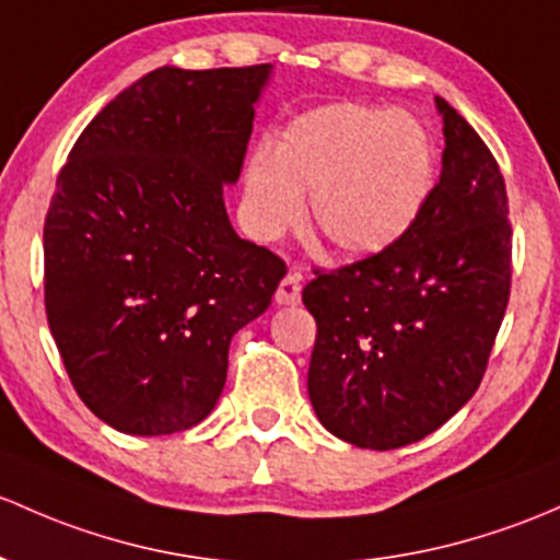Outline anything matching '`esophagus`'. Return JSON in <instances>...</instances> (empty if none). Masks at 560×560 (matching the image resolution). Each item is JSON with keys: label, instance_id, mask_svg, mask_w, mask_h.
Instances as JSON below:
<instances>
[{"label": "esophagus", "instance_id": "1", "mask_svg": "<svg viewBox=\"0 0 560 560\" xmlns=\"http://www.w3.org/2000/svg\"><path fill=\"white\" fill-rule=\"evenodd\" d=\"M273 300L279 305H298L300 303V273H287L284 279H281Z\"/></svg>", "mask_w": 560, "mask_h": 560}]
</instances>
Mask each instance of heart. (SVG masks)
Returning a JSON list of instances; mask_svg holds the SVG:
<instances>
[{"label":"heart","instance_id":"1","mask_svg":"<svg viewBox=\"0 0 560 560\" xmlns=\"http://www.w3.org/2000/svg\"><path fill=\"white\" fill-rule=\"evenodd\" d=\"M434 182V147L413 115L332 104L298 117L273 152L244 176L252 233L276 238L300 220L311 192V231L343 257L375 255L402 238Z\"/></svg>","mask_w":560,"mask_h":560}]
</instances>
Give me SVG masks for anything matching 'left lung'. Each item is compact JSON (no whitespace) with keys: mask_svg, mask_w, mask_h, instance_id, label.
Here are the masks:
<instances>
[{"mask_svg":"<svg viewBox=\"0 0 560 560\" xmlns=\"http://www.w3.org/2000/svg\"><path fill=\"white\" fill-rule=\"evenodd\" d=\"M443 172L386 249L314 270L308 397L327 432L394 451L427 438L478 392L513 279V228L497 158L438 98Z\"/></svg>","mask_w":560,"mask_h":560,"instance_id":"left-lung-1","label":"left lung"}]
</instances>
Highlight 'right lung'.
I'll list each match as a JSON object with an SVG mask.
<instances>
[{
    "mask_svg": "<svg viewBox=\"0 0 560 560\" xmlns=\"http://www.w3.org/2000/svg\"><path fill=\"white\" fill-rule=\"evenodd\" d=\"M270 69H155L88 122L58 174L47 325L74 392L117 432L201 423L233 335L284 279V260L238 238L222 201Z\"/></svg>",
    "mask_w": 560,
    "mask_h": 560,
    "instance_id": "1",
    "label": "right lung"
}]
</instances>
